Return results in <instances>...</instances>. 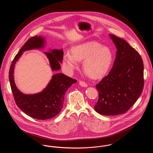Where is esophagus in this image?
Returning <instances> with one entry per match:
<instances>
[{
  "mask_svg": "<svg viewBox=\"0 0 153 153\" xmlns=\"http://www.w3.org/2000/svg\"><path fill=\"white\" fill-rule=\"evenodd\" d=\"M79 84H80V85L82 86V87H87V84L85 82H84V81H83L82 80H80V81H79Z\"/></svg>",
  "mask_w": 153,
  "mask_h": 153,
  "instance_id": "obj_1",
  "label": "esophagus"
}]
</instances>
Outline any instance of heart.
<instances>
[{"label": "heart", "mask_w": 153, "mask_h": 153, "mask_svg": "<svg viewBox=\"0 0 153 153\" xmlns=\"http://www.w3.org/2000/svg\"><path fill=\"white\" fill-rule=\"evenodd\" d=\"M72 54L67 53L64 61L66 68L72 71L78 61H83L84 72L90 77L99 79L108 71L113 60L111 51L97 42H90L74 47Z\"/></svg>", "instance_id": "heart-1"}]
</instances>
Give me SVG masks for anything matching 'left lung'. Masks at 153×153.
<instances>
[{
  "label": "left lung",
  "mask_w": 153,
  "mask_h": 153,
  "mask_svg": "<svg viewBox=\"0 0 153 153\" xmlns=\"http://www.w3.org/2000/svg\"><path fill=\"white\" fill-rule=\"evenodd\" d=\"M117 48L114 65L96 88L99 99L95 111L104 115L127 112L137 102L144 87L143 63L138 52L122 38L109 35Z\"/></svg>",
  "instance_id": "8db88e82"
}]
</instances>
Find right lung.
Segmentation results:
<instances>
[{
  "mask_svg": "<svg viewBox=\"0 0 153 153\" xmlns=\"http://www.w3.org/2000/svg\"><path fill=\"white\" fill-rule=\"evenodd\" d=\"M44 39L41 36H33L29 39L15 56L9 70V80L11 91L17 106L28 116L38 120H45L56 117L63 108L66 91L77 80L62 73L54 74L44 91L34 95H25L16 87L14 81V66L23 51L44 46ZM49 59L51 69L58 71L59 61L63 59L62 50H53L45 53Z\"/></svg>",
  "mask_w": 153,
  "mask_h": 153,
  "instance_id": "right-lung-1",
  "label": "right lung"
}]
</instances>
